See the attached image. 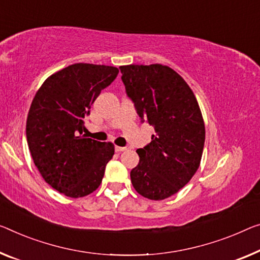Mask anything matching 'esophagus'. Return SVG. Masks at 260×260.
<instances>
[{
  "mask_svg": "<svg viewBox=\"0 0 260 260\" xmlns=\"http://www.w3.org/2000/svg\"><path fill=\"white\" fill-rule=\"evenodd\" d=\"M126 150V147H123V146H116L115 147V151H116L117 153H121V152H123V151H125Z\"/></svg>",
  "mask_w": 260,
  "mask_h": 260,
  "instance_id": "1",
  "label": "esophagus"
}]
</instances>
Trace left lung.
<instances>
[{
    "instance_id": "1",
    "label": "left lung",
    "mask_w": 260,
    "mask_h": 260,
    "mask_svg": "<svg viewBox=\"0 0 260 260\" xmlns=\"http://www.w3.org/2000/svg\"><path fill=\"white\" fill-rule=\"evenodd\" d=\"M119 70L142 122L155 131L151 143L137 150L139 162L130 172L131 182L144 198H170L188 183L201 162L206 130L197 98L169 66L126 65Z\"/></svg>"
}]
</instances>
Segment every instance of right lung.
Wrapping results in <instances>:
<instances>
[{
  "label": "right lung",
  "mask_w": 260,
  "mask_h": 260,
  "mask_svg": "<svg viewBox=\"0 0 260 260\" xmlns=\"http://www.w3.org/2000/svg\"><path fill=\"white\" fill-rule=\"evenodd\" d=\"M118 69L74 63L47 78L36 93L26 119L31 157L44 180L70 198H82L101 185L113 158V143L82 135L83 118Z\"/></svg>",
  "instance_id": "add662e5"
}]
</instances>
